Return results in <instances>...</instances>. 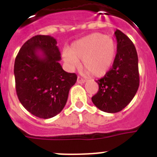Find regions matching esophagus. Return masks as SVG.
I'll use <instances>...</instances> for the list:
<instances>
[{"label": "esophagus", "mask_w": 157, "mask_h": 157, "mask_svg": "<svg viewBox=\"0 0 157 157\" xmlns=\"http://www.w3.org/2000/svg\"><path fill=\"white\" fill-rule=\"evenodd\" d=\"M77 82L79 83V84H82V83H85L86 82V80L83 79V78H80V77H78Z\"/></svg>", "instance_id": "34e87169"}]
</instances>
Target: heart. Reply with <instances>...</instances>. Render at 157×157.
<instances>
[{
	"instance_id": "obj_1",
	"label": "heart",
	"mask_w": 157,
	"mask_h": 157,
	"mask_svg": "<svg viewBox=\"0 0 157 157\" xmlns=\"http://www.w3.org/2000/svg\"><path fill=\"white\" fill-rule=\"evenodd\" d=\"M116 45L109 36L94 33L75 41L69 50H64L63 58L71 67H82L94 77H102L108 73L114 63Z\"/></svg>"
}]
</instances>
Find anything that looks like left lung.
<instances>
[{
  "mask_svg": "<svg viewBox=\"0 0 157 157\" xmlns=\"http://www.w3.org/2000/svg\"><path fill=\"white\" fill-rule=\"evenodd\" d=\"M115 35L117 53L112 68L98 80L99 90L92 101L100 110L116 113L123 110L132 101L139 86L138 58L131 40L120 30Z\"/></svg>",
  "mask_w": 157,
  "mask_h": 157,
  "instance_id": "8db88e82",
  "label": "left lung"
}]
</instances>
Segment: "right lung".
<instances>
[{
  "instance_id": "obj_1",
  "label": "right lung",
  "mask_w": 157,
  "mask_h": 157,
  "mask_svg": "<svg viewBox=\"0 0 157 157\" xmlns=\"http://www.w3.org/2000/svg\"><path fill=\"white\" fill-rule=\"evenodd\" d=\"M57 41L49 35H36L27 41L14 65L16 94L32 115L49 119L63 110L77 75L63 70Z\"/></svg>"
}]
</instances>
